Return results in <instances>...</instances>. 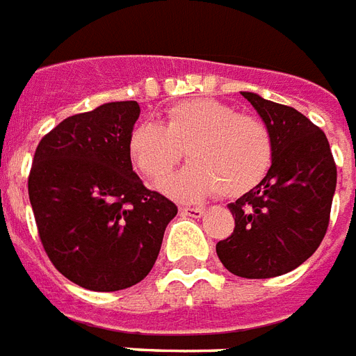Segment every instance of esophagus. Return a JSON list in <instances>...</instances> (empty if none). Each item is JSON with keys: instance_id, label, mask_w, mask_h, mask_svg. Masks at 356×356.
Here are the masks:
<instances>
[{"instance_id": "esophagus-1", "label": "esophagus", "mask_w": 356, "mask_h": 356, "mask_svg": "<svg viewBox=\"0 0 356 356\" xmlns=\"http://www.w3.org/2000/svg\"><path fill=\"white\" fill-rule=\"evenodd\" d=\"M179 211H181V214H184V216H192V218H200V216L205 213V209L203 207H181Z\"/></svg>"}]
</instances>
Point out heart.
Here are the masks:
<instances>
[{
  "mask_svg": "<svg viewBox=\"0 0 356 356\" xmlns=\"http://www.w3.org/2000/svg\"><path fill=\"white\" fill-rule=\"evenodd\" d=\"M184 151L192 162L162 190L181 202H196L218 190L238 197L256 188L273 166L275 143L261 119L214 99L179 102L162 124L145 121L130 132V160L149 183L164 181Z\"/></svg>",
  "mask_w": 356,
  "mask_h": 356,
  "instance_id": "obj_1",
  "label": "heart"
}]
</instances>
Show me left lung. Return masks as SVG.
<instances>
[{
	"mask_svg": "<svg viewBox=\"0 0 356 356\" xmlns=\"http://www.w3.org/2000/svg\"><path fill=\"white\" fill-rule=\"evenodd\" d=\"M241 95L270 130L275 156L261 183L227 205L235 229L216 244V254L241 278H273L302 265L321 244L336 164L325 132L306 115L257 93Z\"/></svg>",
	"mask_w": 356,
	"mask_h": 356,
	"instance_id": "obj_1",
	"label": "left lung"
}]
</instances>
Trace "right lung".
Wrapping results in <instances>:
<instances>
[{
	"label": "right lung",
	"instance_id": "1",
	"mask_svg": "<svg viewBox=\"0 0 356 356\" xmlns=\"http://www.w3.org/2000/svg\"><path fill=\"white\" fill-rule=\"evenodd\" d=\"M136 100L70 115L40 140L27 188L46 254L91 291L142 282L159 257L175 203L132 172Z\"/></svg>",
	"mask_w": 356,
	"mask_h": 356
}]
</instances>
